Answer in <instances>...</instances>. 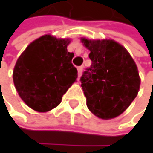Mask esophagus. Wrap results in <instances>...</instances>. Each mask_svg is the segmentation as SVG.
Returning a JSON list of instances; mask_svg holds the SVG:
<instances>
[{
  "mask_svg": "<svg viewBox=\"0 0 153 153\" xmlns=\"http://www.w3.org/2000/svg\"><path fill=\"white\" fill-rule=\"evenodd\" d=\"M82 70H83V66L78 67V76H79V77H81V75L82 73Z\"/></svg>",
  "mask_w": 153,
  "mask_h": 153,
  "instance_id": "obj_1",
  "label": "esophagus"
}]
</instances>
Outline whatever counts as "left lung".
<instances>
[{"label": "left lung", "instance_id": "8db88e82", "mask_svg": "<svg viewBox=\"0 0 153 153\" xmlns=\"http://www.w3.org/2000/svg\"><path fill=\"white\" fill-rule=\"evenodd\" d=\"M82 42L90 50L92 60L81 77L87 107L100 118H114L138 94V68L127 49L114 40L82 38Z\"/></svg>", "mask_w": 153, "mask_h": 153}]
</instances>
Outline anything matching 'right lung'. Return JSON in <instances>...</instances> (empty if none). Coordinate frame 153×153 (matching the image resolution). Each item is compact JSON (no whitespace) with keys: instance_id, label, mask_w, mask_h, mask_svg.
I'll list each match as a JSON object with an SVG mask.
<instances>
[{"instance_id":"right-lung-1","label":"right lung","mask_w":153,"mask_h":153,"mask_svg":"<svg viewBox=\"0 0 153 153\" xmlns=\"http://www.w3.org/2000/svg\"><path fill=\"white\" fill-rule=\"evenodd\" d=\"M69 39L43 36L29 45L17 59L13 82L23 101L38 112L58 106L78 77L68 52Z\"/></svg>"}]
</instances>
